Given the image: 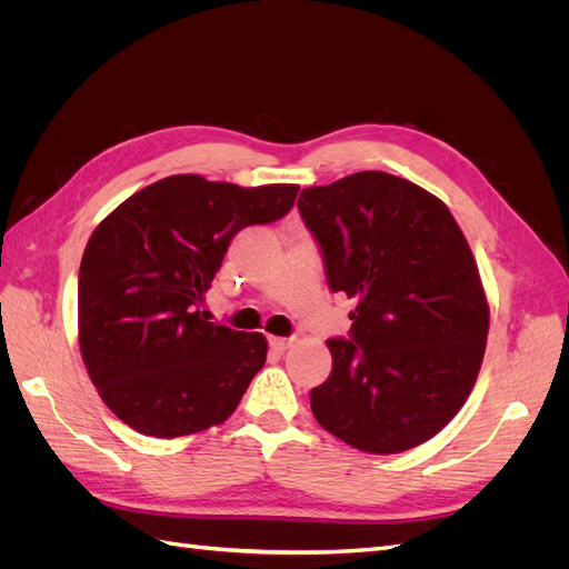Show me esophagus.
<instances>
[{"label": "esophagus", "mask_w": 569, "mask_h": 569, "mask_svg": "<svg viewBox=\"0 0 569 569\" xmlns=\"http://www.w3.org/2000/svg\"><path fill=\"white\" fill-rule=\"evenodd\" d=\"M268 343H270V349L272 351H287L289 347H291V339H287V337H268Z\"/></svg>", "instance_id": "34e87169"}]
</instances>
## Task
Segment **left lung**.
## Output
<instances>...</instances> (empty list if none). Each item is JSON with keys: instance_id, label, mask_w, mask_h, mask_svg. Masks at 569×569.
I'll list each match as a JSON object with an SVG mask.
<instances>
[{"instance_id": "1", "label": "left lung", "mask_w": 569, "mask_h": 569, "mask_svg": "<svg viewBox=\"0 0 569 569\" xmlns=\"http://www.w3.org/2000/svg\"><path fill=\"white\" fill-rule=\"evenodd\" d=\"M301 218L332 291L356 299L350 339H327L332 375L316 420L363 453L432 439L468 401L489 335V301L449 206L420 184L363 170L306 187Z\"/></svg>"}]
</instances>
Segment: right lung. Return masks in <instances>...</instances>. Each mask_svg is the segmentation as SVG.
Segmentation results:
<instances>
[{
	"instance_id": "1",
	"label": "right lung",
	"mask_w": 569,
	"mask_h": 569,
	"mask_svg": "<svg viewBox=\"0 0 569 569\" xmlns=\"http://www.w3.org/2000/svg\"><path fill=\"white\" fill-rule=\"evenodd\" d=\"M299 184L170 176L99 222L78 274L82 363L118 420L173 439L226 422L263 368L261 332L201 318L230 239L295 206Z\"/></svg>"
}]
</instances>
